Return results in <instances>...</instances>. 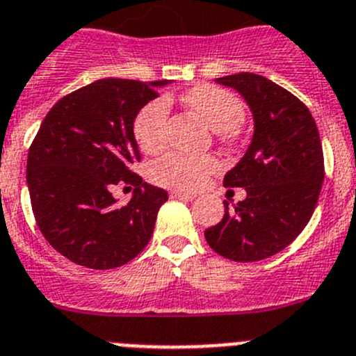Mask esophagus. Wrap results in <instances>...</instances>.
I'll use <instances>...</instances> for the list:
<instances>
[{
    "label": "esophagus",
    "mask_w": 356,
    "mask_h": 356,
    "mask_svg": "<svg viewBox=\"0 0 356 356\" xmlns=\"http://www.w3.org/2000/svg\"><path fill=\"white\" fill-rule=\"evenodd\" d=\"M171 196L178 197V200H188V201H191V200H194V197H196V194L184 193V191H172Z\"/></svg>",
    "instance_id": "1"
}]
</instances>
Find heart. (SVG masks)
I'll return each mask as SVG.
<instances>
[{
    "label": "heart",
    "instance_id": "obj_1",
    "mask_svg": "<svg viewBox=\"0 0 356 356\" xmlns=\"http://www.w3.org/2000/svg\"><path fill=\"white\" fill-rule=\"evenodd\" d=\"M184 103L217 131L221 139L234 137L244 121V106L235 94L213 85H197L184 94ZM168 103L153 99L143 106L134 121V135L139 147L146 153L159 151L165 143L168 130ZM217 169V160L210 155L193 156L168 153L151 165V178L160 185L194 191L205 184Z\"/></svg>",
    "mask_w": 356,
    "mask_h": 356
}]
</instances>
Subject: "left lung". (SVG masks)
Instances as JSON below:
<instances>
[{
	"mask_svg": "<svg viewBox=\"0 0 356 356\" xmlns=\"http://www.w3.org/2000/svg\"><path fill=\"white\" fill-rule=\"evenodd\" d=\"M237 90L254 121L246 155L226 172L225 187H244L246 200L205 229L209 246L235 262L269 259L294 241L312 217L325 180L319 131L294 94L253 72L217 78Z\"/></svg>",
	"mask_w": 356,
	"mask_h": 356,
	"instance_id": "1",
	"label": "left lung"
}]
</instances>
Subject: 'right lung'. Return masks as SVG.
I'll return each mask as SVG.
<instances>
[{
	"label": "right lung",
	"instance_id": "right-lung-1",
	"mask_svg": "<svg viewBox=\"0 0 356 356\" xmlns=\"http://www.w3.org/2000/svg\"><path fill=\"white\" fill-rule=\"evenodd\" d=\"M168 83L103 78L44 118L28 151L26 184L37 226L71 262L114 269L147 246L168 193L131 171L140 162L134 121ZM118 183L134 187L127 206L111 196Z\"/></svg>",
	"mask_w": 356,
	"mask_h": 356
}]
</instances>
